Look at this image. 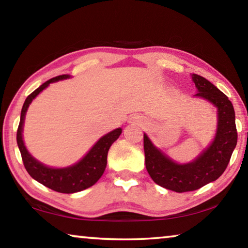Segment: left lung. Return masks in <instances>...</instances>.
<instances>
[{"instance_id":"1","label":"left lung","mask_w":248,"mask_h":248,"mask_svg":"<svg viewBox=\"0 0 248 248\" xmlns=\"http://www.w3.org/2000/svg\"><path fill=\"white\" fill-rule=\"evenodd\" d=\"M191 77L198 90L196 95L208 100L218 110L217 131L212 145L194 161L180 165L157 149L147 135H143L148 173L157 185L176 193L199 189L220 177L237 143L234 107L227 95L202 76Z\"/></svg>"}]
</instances>
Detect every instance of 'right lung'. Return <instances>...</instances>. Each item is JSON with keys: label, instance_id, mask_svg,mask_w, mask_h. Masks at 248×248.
Wrapping results in <instances>:
<instances>
[{"label": "right lung", "instance_id": "add662e5", "mask_svg": "<svg viewBox=\"0 0 248 248\" xmlns=\"http://www.w3.org/2000/svg\"><path fill=\"white\" fill-rule=\"evenodd\" d=\"M68 78H70L68 75L52 78V79L47 80L46 82L41 84L38 89H35L31 94L28 95L23 107H22L21 119L16 132L17 146L18 149H20L23 165L29 172V175L33 179H35L36 182L44 185V186L50 188V189L63 194H72L87 189V188L91 187L92 185H94L100 179L107 166V156H108L109 148L119 138L121 131H123V129L118 128L109 132V134H107L106 136L101 137L82 159L77 162L76 165L70 166V167L50 168L34 159L29 154V151L24 146L23 138H22L25 113H27L30 103L32 102L33 99L49 86L50 83L59 80L68 79Z\"/></svg>", "mask_w": 248, "mask_h": 248}]
</instances>
